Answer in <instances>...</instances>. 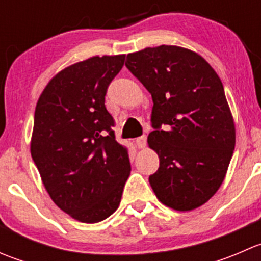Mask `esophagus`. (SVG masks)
Segmentation results:
<instances>
[{
  "mask_svg": "<svg viewBox=\"0 0 261 261\" xmlns=\"http://www.w3.org/2000/svg\"><path fill=\"white\" fill-rule=\"evenodd\" d=\"M146 141H147L146 135H143L140 136V138L136 139V145L140 147V149H143V147L146 146Z\"/></svg>",
  "mask_w": 261,
  "mask_h": 261,
  "instance_id": "esophagus-1",
  "label": "esophagus"
}]
</instances>
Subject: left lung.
<instances>
[{
	"instance_id": "obj_1",
	"label": "left lung",
	"mask_w": 261,
	"mask_h": 261,
	"mask_svg": "<svg viewBox=\"0 0 261 261\" xmlns=\"http://www.w3.org/2000/svg\"><path fill=\"white\" fill-rule=\"evenodd\" d=\"M125 65L154 102L147 143L160 164L149 177L152 191L177 211L202 206L222 184L235 149L222 82L201 55L179 46L133 53Z\"/></svg>"
}]
</instances>
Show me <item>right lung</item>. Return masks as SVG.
I'll use <instances>...</instances> for the list:
<instances>
[{
    "label": "right lung",
    "mask_w": 261,
    "mask_h": 261,
    "mask_svg": "<svg viewBox=\"0 0 261 261\" xmlns=\"http://www.w3.org/2000/svg\"><path fill=\"white\" fill-rule=\"evenodd\" d=\"M125 55L93 57L58 73L35 109L31 156L54 203L75 220L111 216L130 175L127 147L116 141L105 106Z\"/></svg>",
    "instance_id": "1"
}]
</instances>
